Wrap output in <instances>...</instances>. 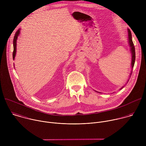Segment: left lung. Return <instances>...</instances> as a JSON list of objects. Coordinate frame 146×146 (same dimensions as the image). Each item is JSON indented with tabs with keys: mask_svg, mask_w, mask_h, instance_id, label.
Segmentation results:
<instances>
[{
	"mask_svg": "<svg viewBox=\"0 0 146 146\" xmlns=\"http://www.w3.org/2000/svg\"><path fill=\"white\" fill-rule=\"evenodd\" d=\"M128 43L129 44V46L131 47V52L132 54V62H131V66L132 69L133 68L134 64H135V46L133 44V43L132 41V34L130 29H128ZM132 74V72L131 73V75ZM123 87H122L120 90H121Z\"/></svg>",
	"mask_w": 146,
	"mask_h": 146,
	"instance_id": "obj_1",
	"label": "left lung"
}]
</instances>
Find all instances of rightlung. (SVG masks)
I'll return each mask as SVG.
<instances>
[{"instance_id": "add662e5", "label": "right lung", "mask_w": 146, "mask_h": 146, "mask_svg": "<svg viewBox=\"0 0 146 146\" xmlns=\"http://www.w3.org/2000/svg\"><path fill=\"white\" fill-rule=\"evenodd\" d=\"M19 33H20V29H18L15 34V36L14 37V39H13V47H14V50H13V59H14L15 58V54H16V49H17V38H18V36H19Z\"/></svg>"}]
</instances>
